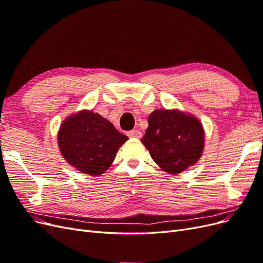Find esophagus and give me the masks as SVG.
<instances>
[{
  "instance_id": "1",
  "label": "esophagus",
  "mask_w": 263,
  "mask_h": 263,
  "mask_svg": "<svg viewBox=\"0 0 263 263\" xmlns=\"http://www.w3.org/2000/svg\"><path fill=\"white\" fill-rule=\"evenodd\" d=\"M127 136L130 137V138H141L142 134L139 130H130V132L127 133Z\"/></svg>"
}]
</instances>
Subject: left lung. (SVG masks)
Segmentation results:
<instances>
[{
  "label": "left lung",
  "mask_w": 263,
  "mask_h": 263,
  "mask_svg": "<svg viewBox=\"0 0 263 263\" xmlns=\"http://www.w3.org/2000/svg\"><path fill=\"white\" fill-rule=\"evenodd\" d=\"M141 142L160 168L178 174L195 164L204 150V129L193 115L178 109H156L148 117Z\"/></svg>",
  "instance_id": "obj_1"
}]
</instances>
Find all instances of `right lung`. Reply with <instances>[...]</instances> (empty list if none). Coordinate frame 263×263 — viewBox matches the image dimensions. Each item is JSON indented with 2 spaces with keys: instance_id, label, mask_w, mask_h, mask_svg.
<instances>
[{
  "instance_id": "right-lung-1",
  "label": "right lung",
  "mask_w": 263,
  "mask_h": 263,
  "mask_svg": "<svg viewBox=\"0 0 263 263\" xmlns=\"http://www.w3.org/2000/svg\"><path fill=\"white\" fill-rule=\"evenodd\" d=\"M127 139L112 123L92 110L67 117L58 132L62 157L73 168L92 177H99L109 168Z\"/></svg>"
}]
</instances>
